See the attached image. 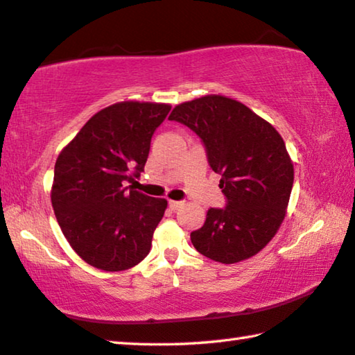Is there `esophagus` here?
Segmentation results:
<instances>
[{
    "label": "esophagus",
    "instance_id": "1",
    "mask_svg": "<svg viewBox=\"0 0 355 355\" xmlns=\"http://www.w3.org/2000/svg\"><path fill=\"white\" fill-rule=\"evenodd\" d=\"M182 205H184L182 201H174V200H170V201H168V206H170V209H173V211L179 209V208H181Z\"/></svg>",
    "mask_w": 355,
    "mask_h": 355
}]
</instances>
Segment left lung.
<instances>
[{
	"instance_id": "obj_1",
	"label": "left lung",
	"mask_w": 355,
	"mask_h": 355,
	"mask_svg": "<svg viewBox=\"0 0 355 355\" xmlns=\"http://www.w3.org/2000/svg\"><path fill=\"white\" fill-rule=\"evenodd\" d=\"M168 119L200 136L227 198L225 208H211L205 225L190 233L193 248L227 265L260 252L279 230L292 192L284 139L243 103L222 95L181 103Z\"/></svg>"
}]
</instances>
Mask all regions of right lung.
<instances>
[{"mask_svg":"<svg viewBox=\"0 0 355 355\" xmlns=\"http://www.w3.org/2000/svg\"><path fill=\"white\" fill-rule=\"evenodd\" d=\"M170 109L165 103H116L96 112L60 152L53 212L69 246L98 270H128L149 254L168 201L127 182L144 171L152 135Z\"/></svg>","mask_w":355,"mask_h":355,"instance_id":"obj_1","label":"right lung"}]
</instances>
